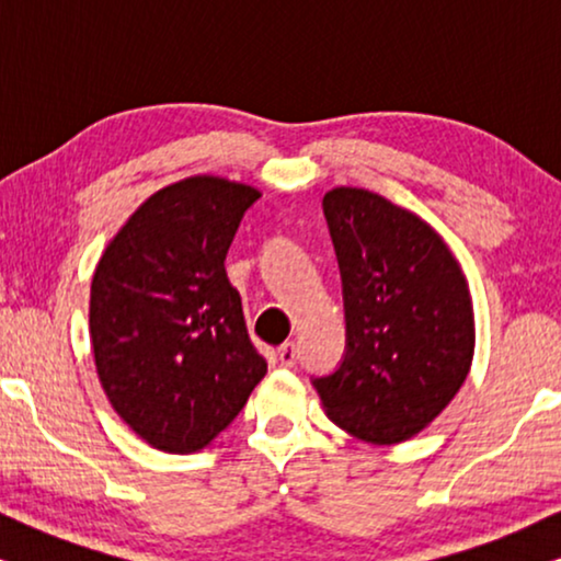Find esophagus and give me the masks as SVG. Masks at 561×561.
I'll list each match as a JSON object with an SVG mask.
<instances>
[{
    "instance_id": "1",
    "label": "esophagus",
    "mask_w": 561,
    "mask_h": 561,
    "mask_svg": "<svg viewBox=\"0 0 561 561\" xmlns=\"http://www.w3.org/2000/svg\"><path fill=\"white\" fill-rule=\"evenodd\" d=\"M278 359H280V365H283V367H294V365H296V359H298L296 344H294V342L280 344V347H278Z\"/></svg>"
}]
</instances>
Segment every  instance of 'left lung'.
Here are the masks:
<instances>
[{
    "label": "left lung",
    "mask_w": 561,
    "mask_h": 561,
    "mask_svg": "<svg viewBox=\"0 0 561 561\" xmlns=\"http://www.w3.org/2000/svg\"><path fill=\"white\" fill-rule=\"evenodd\" d=\"M324 217L342 275L344 355L313 375L327 416L357 439L396 444L447 409L470 373L472 304L447 244L416 214L334 188Z\"/></svg>",
    "instance_id": "obj_1"
}]
</instances>
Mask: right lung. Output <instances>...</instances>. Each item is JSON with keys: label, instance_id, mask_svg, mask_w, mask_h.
Masks as SVG:
<instances>
[{"label": "right lung", "instance_id": "right-lung-1", "mask_svg": "<svg viewBox=\"0 0 561 561\" xmlns=\"http://www.w3.org/2000/svg\"><path fill=\"white\" fill-rule=\"evenodd\" d=\"M255 188L214 175L137 209L99 260L89 327L114 411L150 447L188 455L244 409L267 370L225 257Z\"/></svg>", "mask_w": 561, "mask_h": 561}]
</instances>
